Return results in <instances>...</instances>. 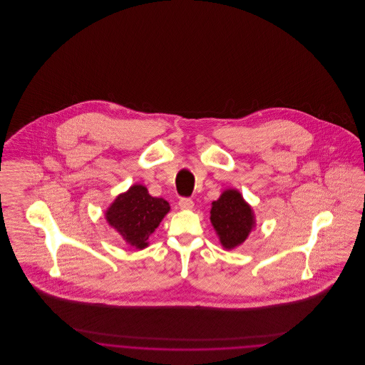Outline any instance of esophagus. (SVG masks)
I'll return each mask as SVG.
<instances>
[{
    "label": "esophagus",
    "mask_w": 365,
    "mask_h": 365,
    "mask_svg": "<svg viewBox=\"0 0 365 365\" xmlns=\"http://www.w3.org/2000/svg\"><path fill=\"white\" fill-rule=\"evenodd\" d=\"M179 208L183 210H190L194 208V202L191 198H180L179 200Z\"/></svg>",
    "instance_id": "obj_1"
}]
</instances>
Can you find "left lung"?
<instances>
[{"mask_svg": "<svg viewBox=\"0 0 365 365\" xmlns=\"http://www.w3.org/2000/svg\"><path fill=\"white\" fill-rule=\"evenodd\" d=\"M210 223L225 249H234L246 241L256 226L252 207L235 189H227L212 202Z\"/></svg>", "mask_w": 365, "mask_h": 365, "instance_id": "8db88e82", "label": "left lung"}]
</instances>
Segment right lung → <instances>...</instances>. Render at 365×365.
I'll return each instance as SVG.
<instances>
[{
	"label": "right lung",
	"mask_w": 365,
	"mask_h": 365,
	"mask_svg": "<svg viewBox=\"0 0 365 365\" xmlns=\"http://www.w3.org/2000/svg\"><path fill=\"white\" fill-rule=\"evenodd\" d=\"M168 212L170 204L164 198L152 197L142 185H133L116 197L106 209L105 217L109 226L122 235L124 242L145 249L149 245V237Z\"/></svg>",
	"instance_id": "obj_1"
}]
</instances>
